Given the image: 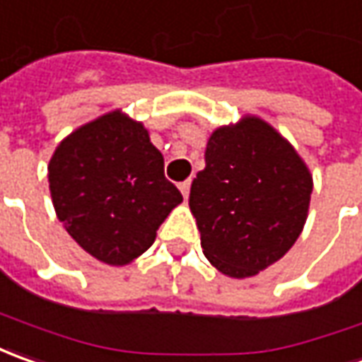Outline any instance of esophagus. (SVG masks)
Masks as SVG:
<instances>
[{
  "label": "esophagus",
  "instance_id": "obj_1",
  "mask_svg": "<svg viewBox=\"0 0 362 362\" xmlns=\"http://www.w3.org/2000/svg\"><path fill=\"white\" fill-rule=\"evenodd\" d=\"M190 184H192V182L190 180H184L180 184V186H178V188H180V192H182V196H184V198H188V194H190Z\"/></svg>",
  "mask_w": 362,
  "mask_h": 362
}]
</instances>
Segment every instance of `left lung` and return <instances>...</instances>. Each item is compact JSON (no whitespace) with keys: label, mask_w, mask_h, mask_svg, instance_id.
Instances as JSON below:
<instances>
[{"label":"left lung","mask_w":362,"mask_h":362,"mask_svg":"<svg viewBox=\"0 0 362 362\" xmlns=\"http://www.w3.org/2000/svg\"><path fill=\"white\" fill-rule=\"evenodd\" d=\"M190 188L204 256L226 276H255L291 250L308 214L313 176L264 119L212 132Z\"/></svg>","instance_id":"obj_1"}]
</instances>
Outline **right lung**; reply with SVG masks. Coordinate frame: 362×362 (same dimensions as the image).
<instances>
[{"label":"right lung","mask_w":362,"mask_h":362,"mask_svg":"<svg viewBox=\"0 0 362 362\" xmlns=\"http://www.w3.org/2000/svg\"><path fill=\"white\" fill-rule=\"evenodd\" d=\"M47 180L69 236L112 267L146 252L182 202L148 130L119 110L64 138L49 160Z\"/></svg>","instance_id":"obj_1"}]
</instances>
